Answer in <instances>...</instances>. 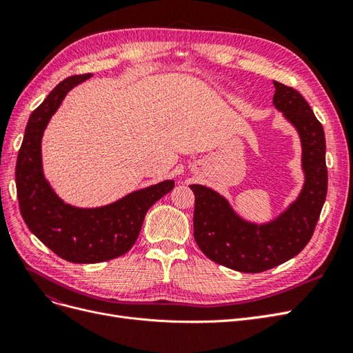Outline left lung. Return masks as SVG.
<instances>
[{
	"mask_svg": "<svg viewBox=\"0 0 353 353\" xmlns=\"http://www.w3.org/2000/svg\"><path fill=\"white\" fill-rule=\"evenodd\" d=\"M274 105L301 137L305 184L301 194L279 216L253 223L239 216L228 200L205 185L193 184L194 240L208 258L227 268L256 274L301 253L311 240L327 196L325 135L302 94L274 81Z\"/></svg>",
	"mask_w": 353,
	"mask_h": 353,
	"instance_id": "8db88e82",
	"label": "left lung"
}]
</instances>
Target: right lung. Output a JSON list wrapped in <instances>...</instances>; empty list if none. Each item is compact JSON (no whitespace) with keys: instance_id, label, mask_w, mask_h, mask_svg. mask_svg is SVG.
Instances as JSON below:
<instances>
[{"instance_id":"1","label":"right lung","mask_w":353,"mask_h":353,"mask_svg":"<svg viewBox=\"0 0 353 353\" xmlns=\"http://www.w3.org/2000/svg\"><path fill=\"white\" fill-rule=\"evenodd\" d=\"M88 78L91 73L61 81L32 112L16 163L17 199L28 228L73 263L105 262L125 254L135 244L147 210L175 185L166 179L92 209L70 206L54 193L42 172V134L66 94Z\"/></svg>"}]
</instances>
